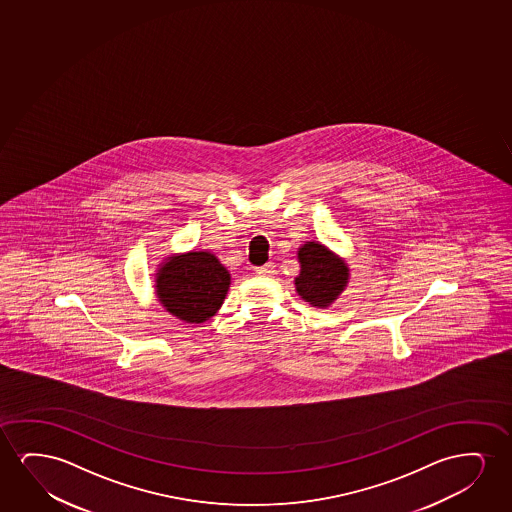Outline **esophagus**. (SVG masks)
Wrapping results in <instances>:
<instances>
[{
    "label": "esophagus",
    "mask_w": 512,
    "mask_h": 512,
    "mask_svg": "<svg viewBox=\"0 0 512 512\" xmlns=\"http://www.w3.org/2000/svg\"><path fill=\"white\" fill-rule=\"evenodd\" d=\"M255 273L260 274V276H271L274 273L273 262H267L264 266L255 267Z\"/></svg>",
    "instance_id": "1"
}]
</instances>
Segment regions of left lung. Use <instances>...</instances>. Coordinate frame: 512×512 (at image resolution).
<instances>
[{
	"instance_id": "obj_1",
	"label": "left lung",
	"mask_w": 512,
	"mask_h": 512,
	"mask_svg": "<svg viewBox=\"0 0 512 512\" xmlns=\"http://www.w3.org/2000/svg\"><path fill=\"white\" fill-rule=\"evenodd\" d=\"M301 264L295 276V292L313 308H329L350 281V267L320 241H306L297 250Z\"/></svg>"
}]
</instances>
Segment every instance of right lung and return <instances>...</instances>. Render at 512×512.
I'll list each match as a JSON object with an SVG mask.
<instances>
[{
  "label": "right lung",
  "instance_id": "obj_1",
  "mask_svg": "<svg viewBox=\"0 0 512 512\" xmlns=\"http://www.w3.org/2000/svg\"><path fill=\"white\" fill-rule=\"evenodd\" d=\"M155 295L169 315L203 323L217 315L231 287V274L206 250L173 253L155 271Z\"/></svg>",
  "mask_w": 512,
  "mask_h": 512
}]
</instances>
